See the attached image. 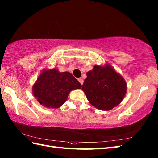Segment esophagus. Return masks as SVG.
<instances>
[{"instance_id": "34e87169", "label": "esophagus", "mask_w": 158, "mask_h": 158, "mask_svg": "<svg viewBox=\"0 0 158 158\" xmlns=\"http://www.w3.org/2000/svg\"><path fill=\"white\" fill-rule=\"evenodd\" d=\"M78 81H79V82L81 83V85H83V79H81V78H79V79H78Z\"/></svg>"}]
</instances>
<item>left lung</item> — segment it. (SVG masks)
<instances>
[{"label":"left lung","mask_w":158,"mask_h":158,"mask_svg":"<svg viewBox=\"0 0 158 158\" xmlns=\"http://www.w3.org/2000/svg\"><path fill=\"white\" fill-rule=\"evenodd\" d=\"M86 75L81 89L94 106L109 110L122 101L126 92V83L111 66H94Z\"/></svg>","instance_id":"left-lung-1"}]
</instances>
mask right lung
<instances>
[{
  "instance_id": "obj_1",
  "label": "right lung",
  "mask_w": 158,
  "mask_h": 158,
  "mask_svg": "<svg viewBox=\"0 0 158 158\" xmlns=\"http://www.w3.org/2000/svg\"><path fill=\"white\" fill-rule=\"evenodd\" d=\"M81 85L69 72L58 69L43 70L33 86V94L39 102L48 108H59L65 102L69 92Z\"/></svg>"
}]
</instances>
